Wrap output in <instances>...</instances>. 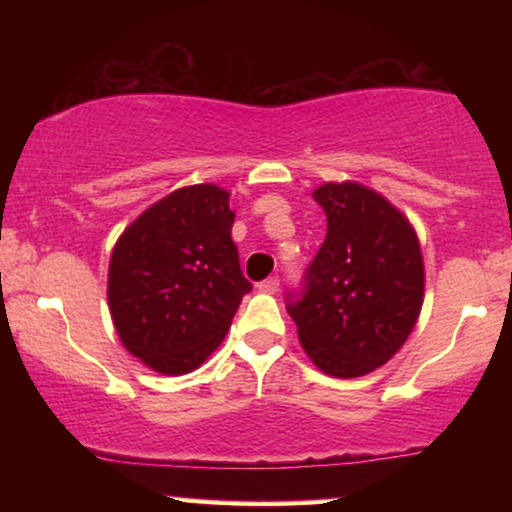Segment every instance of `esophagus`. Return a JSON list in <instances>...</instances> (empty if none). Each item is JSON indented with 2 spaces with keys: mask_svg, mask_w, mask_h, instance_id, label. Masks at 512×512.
<instances>
[{
  "mask_svg": "<svg viewBox=\"0 0 512 512\" xmlns=\"http://www.w3.org/2000/svg\"><path fill=\"white\" fill-rule=\"evenodd\" d=\"M257 289L262 293H276L279 291V276H269V279H264L257 284Z\"/></svg>",
  "mask_w": 512,
  "mask_h": 512,
  "instance_id": "1",
  "label": "esophagus"
}]
</instances>
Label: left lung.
I'll use <instances>...</instances> for the list:
<instances>
[{
    "instance_id": "8db88e82",
    "label": "left lung",
    "mask_w": 512,
    "mask_h": 512,
    "mask_svg": "<svg viewBox=\"0 0 512 512\" xmlns=\"http://www.w3.org/2000/svg\"><path fill=\"white\" fill-rule=\"evenodd\" d=\"M313 199L327 236L286 293V310L313 363L334 378L380 368L407 342L424 303V257L411 223L356 182H327Z\"/></svg>"
}]
</instances>
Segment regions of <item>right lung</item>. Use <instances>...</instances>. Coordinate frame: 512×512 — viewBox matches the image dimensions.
I'll list each match as a JSON object with an SVG mask.
<instances>
[{
	"instance_id": "obj_1",
	"label": "right lung",
	"mask_w": 512,
	"mask_h": 512,
	"mask_svg": "<svg viewBox=\"0 0 512 512\" xmlns=\"http://www.w3.org/2000/svg\"><path fill=\"white\" fill-rule=\"evenodd\" d=\"M233 219L226 190L182 187L146 209L115 243L110 315L129 354L158 373L202 366L252 291L231 240Z\"/></svg>"
}]
</instances>
